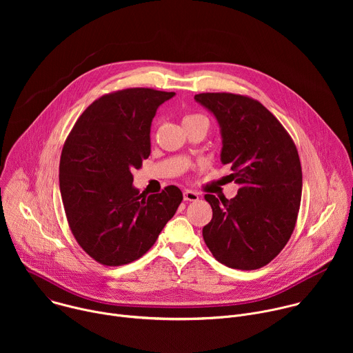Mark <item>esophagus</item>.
I'll return each instance as SVG.
<instances>
[{
    "mask_svg": "<svg viewBox=\"0 0 353 353\" xmlns=\"http://www.w3.org/2000/svg\"><path fill=\"white\" fill-rule=\"evenodd\" d=\"M183 196H184V201H198V198H199L198 192L191 191V190H185Z\"/></svg>",
    "mask_w": 353,
    "mask_h": 353,
    "instance_id": "34e87169",
    "label": "esophagus"
}]
</instances>
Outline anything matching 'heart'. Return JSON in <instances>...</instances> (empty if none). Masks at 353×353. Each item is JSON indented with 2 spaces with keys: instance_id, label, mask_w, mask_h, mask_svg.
Returning <instances> with one entry per match:
<instances>
[{
  "instance_id": "1",
  "label": "heart",
  "mask_w": 353,
  "mask_h": 353,
  "mask_svg": "<svg viewBox=\"0 0 353 353\" xmlns=\"http://www.w3.org/2000/svg\"><path fill=\"white\" fill-rule=\"evenodd\" d=\"M199 120H204V121H207V119H205L204 116H201V114H187V116L183 119V124H188V123L199 121Z\"/></svg>"
}]
</instances>
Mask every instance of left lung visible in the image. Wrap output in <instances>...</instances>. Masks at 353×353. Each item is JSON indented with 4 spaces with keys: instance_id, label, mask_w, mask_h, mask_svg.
Masks as SVG:
<instances>
[{
    "instance_id": "left-lung-1",
    "label": "left lung",
    "mask_w": 353,
    "mask_h": 353,
    "mask_svg": "<svg viewBox=\"0 0 353 353\" xmlns=\"http://www.w3.org/2000/svg\"><path fill=\"white\" fill-rule=\"evenodd\" d=\"M216 117L223 165L240 188L232 199L205 194L212 219L203 229L212 256L229 268L259 270L289 241L300 208L301 166L296 145L259 100L236 93H198Z\"/></svg>"
}]
</instances>
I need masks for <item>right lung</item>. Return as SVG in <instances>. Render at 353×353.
Segmentation results:
<instances>
[{"mask_svg":"<svg viewBox=\"0 0 353 353\" xmlns=\"http://www.w3.org/2000/svg\"><path fill=\"white\" fill-rule=\"evenodd\" d=\"M174 92L116 90L79 116L60 159V191L70 229L88 256L106 267L130 264L152 247L183 192L168 185L143 195L132 172L150 154V124Z\"/></svg>","mask_w":353,"mask_h":353,"instance_id":"1","label":"right lung"}]
</instances>
